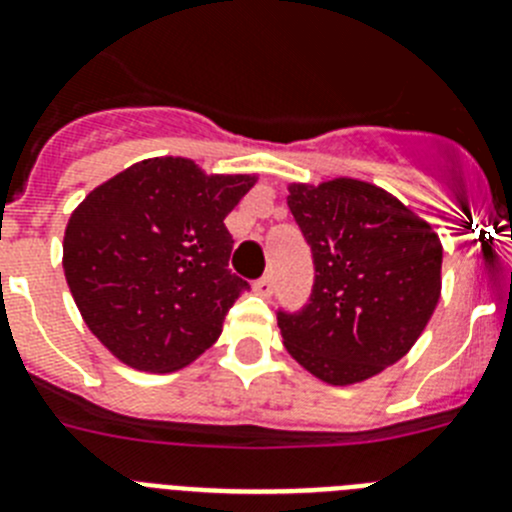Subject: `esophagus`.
Instances as JSON below:
<instances>
[{"label": "esophagus", "instance_id": "obj_1", "mask_svg": "<svg viewBox=\"0 0 512 512\" xmlns=\"http://www.w3.org/2000/svg\"><path fill=\"white\" fill-rule=\"evenodd\" d=\"M253 292L261 297H271V292H274V279H271V274H266V277H261L259 282L253 284Z\"/></svg>", "mask_w": 512, "mask_h": 512}]
</instances>
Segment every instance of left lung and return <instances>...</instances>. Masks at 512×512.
<instances>
[{
	"instance_id": "8db88e82",
	"label": "left lung",
	"mask_w": 512,
	"mask_h": 512,
	"mask_svg": "<svg viewBox=\"0 0 512 512\" xmlns=\"http://www.w3.org/2000/svg\"><path fill=\"white\" fill-rule=\"evenodd\" d=\"M287 205L312 248L315 284L300 312H277L284 346L336 387L377 377L408 354L436 310L438 233L390 192L348 176L289 184Z\"/></svg>"
}]
</instances>
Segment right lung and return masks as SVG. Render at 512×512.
<instances>
[{
  "label": "right lung",
  "instance_id": "right-lung-1",
  "mask_svg": "<svg viewBox=\"0 0 512 512\" xmlns=\"http://www.w3.org/2000/svg\"><path fill=\"white\" fill-rule=\"evenodd\" d=\"M256 184L182 156L138 161L71 212L63 274L102 346L140 372H176L223 333L248 282L228 269L225 217Z\"/></svg>",
  "mask_w": 512,
  "mask_h": 512
}]
</instances>
